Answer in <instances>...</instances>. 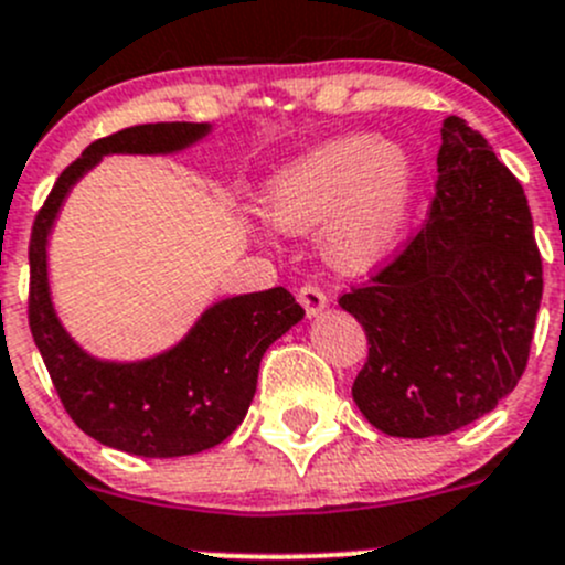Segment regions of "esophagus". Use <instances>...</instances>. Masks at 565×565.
Instances as JSON below:
<instances>
[{"label": "esophagus", "mask_w": 565, "mask_h": 565, "mask_svg": "<svg viewBox=\"0 0 565 565\" xmlns=\"http://www.w3.org/2000/svg\"><path fill=\"white\" fill-rule=\"evenodd\" d=\"M298 300H300V306H303L306 315H309V317H317L328 306L326 292H322L317 284H303V287L298 289Z\"/></svg>", "instance_id": "1"}]
</instances>
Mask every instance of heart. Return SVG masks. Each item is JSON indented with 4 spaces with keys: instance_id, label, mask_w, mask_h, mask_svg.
Segmentation results:
<instances>
[{
    "instance_id": "1",
    "label": "heart",
    "mask_w": 565,
    "mask_h": 565,
    "mask_svg": "<svg viewBox=\"0 0 565 565\" xmlns=\"http://www.w3.org/2000/svg\"><path fill=\"white\" fill-rule=\"evenodd\" d=\"M416 201L414 157L372 135L315 146L273 177L265 212L281 232L322 226V254L339 270H366L392 254Z\"/></svg>"
}]
</instances>
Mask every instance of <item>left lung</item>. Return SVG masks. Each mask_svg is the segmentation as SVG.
Segmentation results:
<instances>
[{
    "mask_svg": "<svg viewBox=\"0 0 565 565\" xmlns=\"http://www.w3.org/2000/svg\"><path fill=\"white\" fill-rule=\"evenodd\" d=\"M436 166L428 221L339 298L370 344L355 405L399 439L452 434L513 392L544 292L527 195L486 137L450 115Z\"/></svg>",
    "mask_w": 565,
    "mask_h": 565,
    "instance_id": "8db88e82",
    "label": "left lung"
}]
</instances>
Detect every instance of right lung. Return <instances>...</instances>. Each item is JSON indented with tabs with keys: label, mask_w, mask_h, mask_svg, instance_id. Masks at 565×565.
<instances>
[{
	"label": "right lung",
	"mask_w": 565,
	"mask_h": 565,
	"mask_svg": "<svg viewBox=\"0 0 565 565\" xmlns=\"http://www.w3.org/2000/svg\"><path fill=\"white\" fill-rule=\"evenodd\" d=\"M210 124H140L102 137L71 162L43 201L30 237V331L60 403L90 439L143 458L195 456L248 414L265 350L303 320L284 287L210 306L177 348L146 361H102L60 326L49 292L46 243L68 190L107 154H173Z\"/></svg>",
	"instance_id": "right-lung-1"
}]
</instances>
